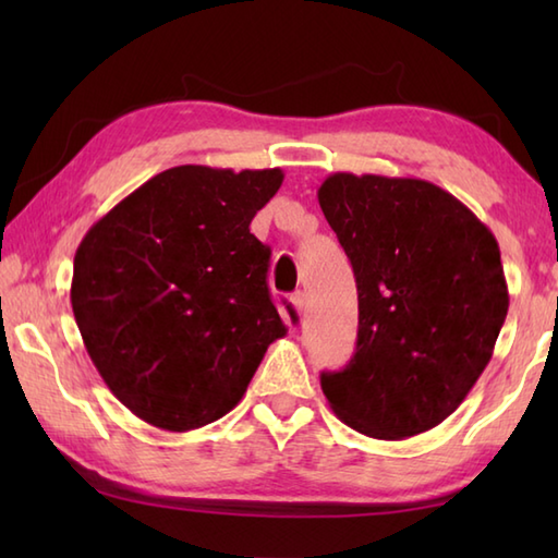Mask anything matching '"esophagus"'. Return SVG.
<instances>
[{
	"label": "esophagus",
	"mask_w": 558,
	"mask_h": 558,
	"mask_svg": "<svg viewBox=\"0 0 558 558\" xmlns=\"http://www.w3.org/2000/svg\"><path fill=\"white\" fill-rule=\"evenodd\" d=\"M290 302L294 306V312H298V316H302L304 310H306V294L304 292H294L292 298H290Z\"/></svg>",
	"instance_id": "obj_1"
}]
</instances>
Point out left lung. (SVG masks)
<instances>
[{
    "label": "left lung",
    "instance_id": "left-lung-1",
    "mask_svg": "<svg viewBox=\"0 0 558 558\" xmlns=\"http://www.w3.org/2000/svg\"><path fill=\"white\" fill-rule=\"evenodd\" d=\"M318 204L357 280V350L322 374L330 410L384 441L434 429L477 384L508 314L499 242L417 177L333 172Z\"/></svg>",
    "mask_w": 558,
    "mask_h": 558
}]
</instances>
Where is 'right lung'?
<instances>
[{
	"label": "right lung",
	"instance_id": "right-lung-1",
	"mask_svg": "<svg viewBox=\"0 0 558 558\" xmlns=\"http://www.w3.org/2000/svg\"><path fill=\"white\" fill-rule=\"evenodd\" d=\"M280 168L180 165L141 184L83 236L71 310L114 398L165 432L220 420L272 340L268 246L248 232Z\"/></svg>",
	"mask_w": 558,
	"mask_h": 558
}]
</instances>
